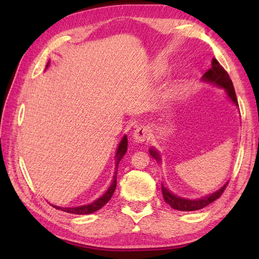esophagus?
I'll return each instance as SVG.
<instances>
[{
  "mask_svg": "<svg viewBox=\"0 0 259 259\" xmlns=\"http://www.w3.org/2000/svg\"><path fill=\"white\" fill-rule=\"evenodd\" d=\"M150 135H151L150 130H148L146 126L142 125V126H138V128L135 130L134 139L136 143H143L150 138Z\"/></svg>",
  "mask_w": 259,
  "mask_h": 259,
  "instance_id": "obj_1",
  "label": "esophagus"
}]
</instances>
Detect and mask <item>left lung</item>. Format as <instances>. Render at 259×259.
Here are the masks:
<instances>
[{"label": "left lung", "instance_id": "1", "mask_svg": "<svg viewBox=\"0 0 259 259\" xmlns=\"http://www.w3.org/2000/svg\"><path fill=\"white\" fill-rule=\"evenodd\" d=\"M202 81L224 89L225 94L227 95V97H229L231 102L233 103L235 106L239 107L233 83H232V80L230 78L229 74H227L225 69L221 66V64L218 63L217 59L212 58L211 67H210L209 71H207L203 74ZM148 152H150L151 156L154 157L156 160L157 163H161V155L160 153L155 150V147H151ZM227 184H229V182H226L224 185H223L216 192L211 193V194L202 196V198H199V199L183 198V196H179L177 194H175V193H172L171 191H169L168 188L163 185V183L161 184V186H162V194H163V199L165 202L170 205V207L176 210H179V211H194V210H199L207 207L208 204L213 202L214 200H217L219 196L223 194V192H224V190L226 188Z\"/></svg>", "mask_w": 259, "mask_h": 259}]
</instances>
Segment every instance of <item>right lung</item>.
<instances>
[{
  "label": "right lung",
  "instance_id": "1",
  "mask_svg": "<svg viewBox=\"0 0 259 259\" xmlns=\"http://www.w3.org/2000/svg\"><path fill=\"white\" fill-rule=\"evenodd\" d=\"M50 61H48L46 69L49 67ZM126 150H128V138H126V135H124L122 137L121 142L119 145H117L116 148V153H115V171H114V176H113V181L112 184L109 185V187L107 188V191L104 193V194L100 196V198L96 199L94 202H91L89 204H84V205H78V207H59V205H55L51 204L52 207L61 210V211L65 212H69V213H75V214H88V213H93L95 211H97L100 208H103L105 204H106L109 200H111L112 195L114 191L116 188V174H117V166H119L120 161L122 160V157L124 156V154L126 153Z\"/></svg>",
  "mask_w": 259,
  "mask_h": 259
}]
</instances>
